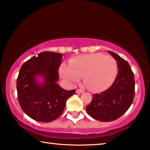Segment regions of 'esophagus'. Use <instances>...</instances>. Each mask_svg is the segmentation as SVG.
I'll return each mask as SVG.
<instances>
[{
    "label": "esophagus",
    "instance_id": "obj_1",
    "mask_svg": "<svg viewBox=\"0 0 150 150\" xmlns=\"http://www.w3.org/2000/svg\"><path fill=\"white\" fill-rule=\"evenodd\" d=\"M84 91H83V90L82 89H77L76 90V93H83Z\"/></svg>",
    "mask_w": 150,
    "mask_h": 150
}]
</instances>
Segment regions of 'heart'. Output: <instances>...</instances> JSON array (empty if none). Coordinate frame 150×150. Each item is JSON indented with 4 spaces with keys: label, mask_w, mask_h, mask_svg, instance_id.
Returning a JSON list of instances; mask_svg holds the SVG:
<instances>
[{
    "label": "heart",
    "mask_w": 150,
    "mask_h": 150,
    "mask_svg": "<svg viewBox=\"0 0 150 150\" xmlns=\"http://www.w3.org/2000/svg\"><path fill=\"white\" fill-rule=\"evenodd\" d=\"M62 77L71 83L84 77V84L93 92H103L110 87L118 72L116 61L100 53L78 55L69 61V66L60 69Z\"/></svg>",
    "instance_id": "heart-1"
}]
</instances>
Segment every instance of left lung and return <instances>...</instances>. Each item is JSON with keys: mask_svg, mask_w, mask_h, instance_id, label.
Returning <instances> with one entry per match:
<instances>
[{"mask_svg": "<svg viewBox=\"0 0 150 150\" xmlns=\"http://www.w3.org/2000/svg\"><path fill=\"white\" fill-rule=\"evenodd\" d=\"M117 62L118 72L110 88L93 95L87 106L88 115L101 122H111L122 116L133 102L135 90L134 75L128 63L115 53L108 51Z\"/></svg>", "mask_w": 150, "mask_h": 150, "instance_id": "left-lung-1", "label": "left lung"}]
</instances>
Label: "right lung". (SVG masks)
<instances>
[{
  "mask_svg": "<svg viewBox=\"0 0 150 150\" xmlns=\"http://www.w3.org/2000/svg\"><path fill=\"white\" fill-rule=\"evenodd\" d=\"M62 56L60 53H40L20 69L16 82L19 104L29 117L38 122H50L57 118L66 101L75 93L63 89L57 83Z\"/></svg>",
  "mask_w": 150,
  "mask_h": 150,
  "instance_id": "obj_1",
  "label": "right lung"
}]
</instances>
